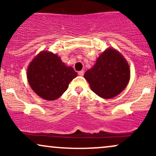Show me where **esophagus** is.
Returning a JSON list of instances; mask_svg holds the SVG:
<instances>
[{
    "instance_id": "obj_1",
    "label": "esophagus",
    "mask_w": 156,
    "mask_h": 156,
    "mask_svg": "<svg viewBox=\"0 0 156 156\" xmlns=\"http://www.w3.org/2000/svg\"><path fill=\"white\" fill-rule=\"evenodd\" d=\"M78 76H83V74H84V72H83V70L79 71V72L78 73Z\"/></svg>"
}]
</instances>
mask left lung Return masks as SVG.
<instances>
[{
    "label": "left lung",
    "mask_w": 156,
    "mask_h": 156,
    "mask_svg": "<svg viewBox=\"0 0 156 156\" xmlns=\"http://www.w3.org/2000/svg\"><path fill=\"white\" fill-rule=\"evenodd\" d=\"M84 78L96 94L105 99L112 98L128 85L129 65L120 53L108 49L100 55L94 67L85 73Z\"/></svg>",
    "instance_id": "left-lung-1"
}]
</instances>
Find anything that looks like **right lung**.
Listing matches in <instances>:
<instances>
[{
	"label": "right lung",
	"instance_id": "1",
	"mask_svg": "<svg viewBox=\"0 0 156 156\" xmlns=\"http://www.w3.org/2000/svg\"><path fill=\"white\" fill-rule=\"evenodd\" d=\"M77 73L66 67L60 57L50 52H42L36 56L27 71L28 83L39 97L54 101L67 90Z\"/></svg>",
	"mask_w": 156,
	"mask_h": 156
}]
</instances>
